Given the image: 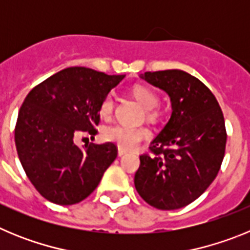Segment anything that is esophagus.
Listing matches in <instances>:
<instances>
[{
	"label": "esophagus",
	"instance_id": "34e87169",
	"mask_svg": "<svg viewBox=\"0 0 250 250\" xmlns=\"http://www.w3.org/2000/svg\"><path fill=\"white\" fill-rule=\"evenodd\" d=\"M125 154H126V151H125V150H123V149H120V147H119V150H118V155H119V156H124V155H125Z\"/></svg>",
	"mask_w": 250,
	"mask_h": 250
}]
</instances>
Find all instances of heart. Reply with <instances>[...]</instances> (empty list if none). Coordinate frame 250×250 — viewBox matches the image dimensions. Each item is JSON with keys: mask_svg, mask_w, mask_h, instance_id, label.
Masks as SVG:
<instances>
[{"mask_svg": "<svg viewBox=\"0 0 250 250\" xmlns=\"http://www.w3.org/2000/svg\"><path fill=\"white\" fill-rule=\"evenodd\" d=\"M132 96L136 99L145 110L147 111V118L154 119L155 118V112L151 111L155 107H158L159 96L152 91L151 89L146 86H135L131 90ZM114 110V96L109 94L103 100L100 105V114L103 118H109ZM104 136L106 140L111 141L114 144L118 145L123 150H132L135 149L141 141L149 136V131L145 127H130L123 126V125H112V126L106 127L104 131Z\"/></svg>", "mask_w": 250, "mask_h": 250, "instance_id": "heart-1", "label": "heart"}]
</instances>
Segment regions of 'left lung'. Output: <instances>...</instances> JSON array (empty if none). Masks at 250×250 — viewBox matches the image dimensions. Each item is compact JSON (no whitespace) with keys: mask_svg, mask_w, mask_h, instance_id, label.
I'll return each instance as SVG.
<instances>
[{"mask_svg":"<svg viewBox=\"0 0 250 250\" xmlns=\"http://www.w3.org/2000/svg\"><path fill=\"white\" fill-rule=\"evenodd\" d=\"M140 77L167 92L171 116L141 155L135 174L139 195L161 210L198 199L213 183L224 159V116L213 92L182 70L145 72Z\"/></svg>","mask_w":250,"mask_h":250,"instance_id":"obj_1","label":"left lung"}]
</instances>
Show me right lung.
<instances>
[{"mask_svg": "<svg viewBox=\"0 0 250 250\" xmlns=\"http://www.w3.org/2000/svg\"><path fill=\"white\" fill-rule=\"evenodd\" d=\"M125 75L68 67L31 90L19 111L15 143L26 175L48 202L80 203L96 189L118 156L112 143H74L80 132L95 135L100 105Z\"/></svg>", "mask_w": 250, "mask_h": 250, "instance_id": "add662e5", "label": "right lung"}]
</instances>
